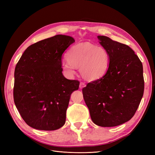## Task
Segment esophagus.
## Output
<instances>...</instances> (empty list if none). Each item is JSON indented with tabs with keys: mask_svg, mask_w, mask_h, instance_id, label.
I'll return each mask as SVG.
<instances>
[{
	"mask_svg": "<svg viewBox=\"0 0 155 155\" xmlns=\"http://www.w3.org/2000/svg\"><path fill=\"white\" fill-rule=\"evenodd\" d=\"M85 87V84L84 83L81 82L80 84H79V88H84Z\"/></svg>",
	"mask_w": 155,
	"mask_h": 155,
	"instance_id": "esophagus-1",
	"label": "esophagus"
}]
</instances>
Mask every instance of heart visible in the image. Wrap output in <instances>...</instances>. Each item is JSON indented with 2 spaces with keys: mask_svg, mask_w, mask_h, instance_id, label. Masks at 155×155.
<instances>
[{
  "mask_svg": "<svg viewBox=\"0 0 155 155\" xmlns=\"http://www.w3.org/2000/svg\"><path fill=\"white\" fill-rule=\"evenodd\" d=\"M67 59L68 61L61 64L65 73L73 76L75 68H79L82 77L87 81H95L104 76L109 64L106 50L89 43L74 46L68 51Z\"/></svg>",
  "mask_w": 155,
  "mask_h": 155,
  "instance_id": "heart-1",
  "label": "heart"
}]
</instances>
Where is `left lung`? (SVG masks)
<instances>
[{
  "instance_id": "1",
  "label": "left lung",
  "mask_w": 155,
  "mask_h": 155,
  "mask_svg": "<svg viewBox=\"0 0 155 155\" xmlns=\"http://www.w3.org/2000/svg\"><path fill=\"white\" fill-rule=\"evenodd\" d=\"M109 55L106 73L82 90L92 121L101 127H114L134 115L144 91L141 61L129 46L106 36H97Z\"/></svg>"
}]
</instances>
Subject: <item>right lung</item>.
I'll return each mask as SVG.
<instances>
[{
  "mask_svg": "<svg viewBox=\"0 0 155 155\" xmlns=\"http://www.w3.org/2000/svg\"><path fill=\"white\" fill-rule=\"evenodd\" d=\"M73 37L57 35L28 47L15 69L13 99L25 122L38 130H54L63 127L71 94L79 81L62 74L64 51Z\"/></svg>",
  "mask_w": 155,
  "mask_h": 155,
  "instance_id": "add662e5",
  "label": "right lung"
}]
</instances>
